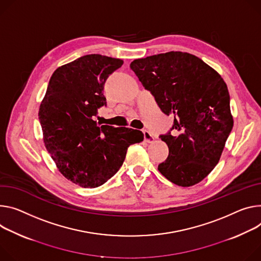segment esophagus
<instances>
[{
	"mask_svg": "<svg viewBox=\"0 0 261 261\" xmlns=\"http://www.w3.org/2000/svg\"><path fill=\"white\" fill-rule=\"evenodd\" d=\"M144 138H145L146 143H153V141L155 140L154 136L148 130H144Z\"/></svg>",
	"mask_w": 261,
	"mask_h": 261,
	"instance_id": "34e87169",
	"label": "esophagus"
}]
</instances>
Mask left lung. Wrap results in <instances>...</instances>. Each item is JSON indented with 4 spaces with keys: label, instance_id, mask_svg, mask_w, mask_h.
<instances>
[{
    "label": "left lung",
    "instance_id": "left-lung-1",
    "mask_svg": "<svg viewBox=\"0 0 261 261\" xmlns=\"http://www.w3.org/2000/svg\"><path fill=\"white\" fill-rule=\"evenodd\" d=\"M130 67L162 112L174 115L171 130L159 136L169 147L159 172L179 186L199 183L218 164L233 127L225 81L202 59L184 52L135 59ZM172 129L178 134L172 136Z\"/></svg>",
    "mask_w": 261,
    "mask_h": 261
}]
</instances>
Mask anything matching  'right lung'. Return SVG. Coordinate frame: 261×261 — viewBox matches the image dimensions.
I'll list each match as a JSON object with an SVG mask.
<instances>
[{"mask_svg":"<svg viewBox=\"0 0 261 261\" xmlns=\"http://www.w3.org/2000/svg\"><path fill=\"white\" fill-rule=\"evenodd\" d=\"M123 63L90 54L58 67L39 107L46 150L66 179L85 188L104 184L122 167L129 146L144 140L139 130L93 121L107 105V78Z\"/></svg>","mask_w":261,"mask_h":261,"instance_id":"obj_1","label":"right lung"}]
</instances>
